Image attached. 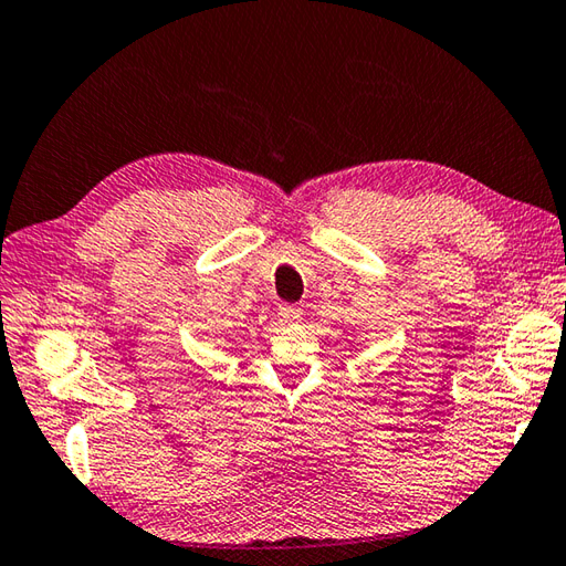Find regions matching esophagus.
<instances>
[{
    "label": "esophagus",
    "mask_w": 566,
    "mask_h": 566,
    "mask_svg": "<svg viewBox=\"0 0 566 566\" xmlns=\"http://www.w3.org/2000/svg\"><path fill=\"white\" fill-rule=\"evenodd\" d=\"M301 315H303V311L297 305H285V303L279 305V317L283 319V323H287V325L297 323V319H301Z\"/></svg>",
    "instance_id": "esophagus-1"
}]
</instances>
